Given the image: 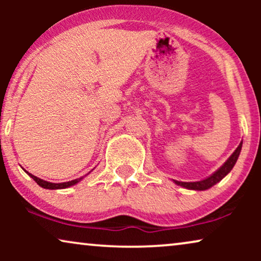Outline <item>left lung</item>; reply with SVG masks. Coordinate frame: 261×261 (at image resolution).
I'll list each match as a JSON object with an SVG mask.
<instances>
[{
	"instance_id": "left-lung-1",
	"label": "left lung",
	"mask_w": 261,
	"mask_h": 261,
	"mask_svg": "<svg viewBox=\"0 0 261 261\" xmlns=\"http://www.w3.org/2000/svg\"><path fill=\"white\" fill-rule=\"evenodd\" d=\"M241 147H242V144L238 146V148L235 149V152L229 156V159H228L227 162L216 171L215 173H213L212 176L205 178V179H203L201 181H190V183H187V181L174 180V183H176L177 185H180V187H183V188L191 189V190H199V191L206 190V189L212 188L213 185L219 183L222 178L226 177L227 174L230 172V170L233 169L235 163H237V160L239 158V154H240V152H241Z\"/></svg>"
}]
</instances>
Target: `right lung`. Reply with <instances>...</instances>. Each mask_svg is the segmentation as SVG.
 Masks as SVG:
<instances>
[{
	"label": "right lung",
	"mask_w": 261,
	"mask_h": 261,
	"mask_svg": "<svg viewBox=\"0 0 261 261\" xmlns=\"http://www.w3.org/2000/svg\"><path fill=\"white\" fill-rule=\"evenodd\" d=\"M27 172V171H26ZM28 173V172H27ZM30 174V176L33 178V179L37 181V184H39L40 185L41 188H44V189H49V190H56V189H65V188H69V187H71V185H74V184H77L78 181H80L81 179H83V177H81V178H77V179H73V180H71V181H65V183H49V181H46V180H42V179H40V178H38V177H35L34 174H32V173H28Z\"/></svg>",
	"instance_id": "obj_1"
}]
</instances>
